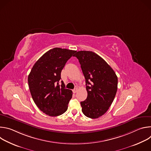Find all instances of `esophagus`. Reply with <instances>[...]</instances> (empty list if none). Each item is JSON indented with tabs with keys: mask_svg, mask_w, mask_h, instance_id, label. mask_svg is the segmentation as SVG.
I'll return each mask as SVG.
<instances>
[{
	"mask_svg": "<svg viewBox=\"0 0 151 151\" xmlns=\"http://www.w3.org/2000/svg\"><path fill=\"white\" fill-rule=\"evenodd\" d=\"M77 91H78V88H75L73 90V93H76L77 92Z\"/></svg>",
	"mask_w": 151,
	"mask_h": 151,
	"instance_id": "1",
	"label": "esophagus"
}]
</instances>
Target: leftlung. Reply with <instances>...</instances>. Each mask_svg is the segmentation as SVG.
<instances>
[{"mask_svg":"<svg viewBox=\"0 0 151 151\" xmlns=\"http://www.w3.org/2000/svg\"><path fill=\"white\" fill-rule=\"evenodd\" d=\"M81 64L88 96L81 102L83 114L96 119L104 115L112 103L118 88V78L112 68L97 54L88 51L75 55Z\"/></svg>","mask_w":151,"mask_h":151,"instance_id":"8db88e82","label":"left lung"}]
</instances>
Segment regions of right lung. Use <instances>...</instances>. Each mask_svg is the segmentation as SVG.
Wrapping results in <instances>:
<instances>
[{
    "label": "right lung",
    "mask_w": 151,
    "mask_h": 151,
    "mask_svg": "<svg viewBox=\"0 0 151 151\" xmlns=\"http://www.w3.org/2000/svg\"><path fill=\"white\" fill-rule=\"evenodd\" d=\"M76 51L54 48L45 52L34 64L28 76L32 99L38 108L51 116L65 112L72 91L61 86V72L68 60Z\"/></svg>",
    "instance_id": "right-lung-1"
}]
</instances>
